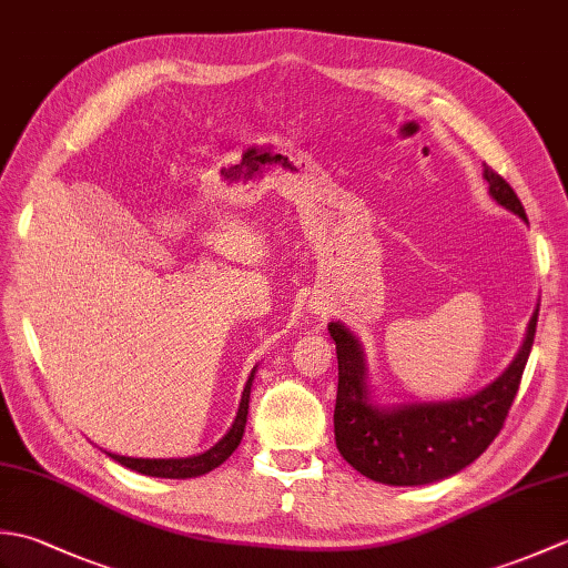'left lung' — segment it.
<instances>
[{"label": "left lung", "mask_w": 568, "mask_h": 568, "mask_svg": "<svg viewBox=\"0 0 568 568\" xmlns=\"http://www.w3.org/2000/svg\"><path fill=\"white\" fill-rule=\"evenodd\" d=\"M490 197L527 224L515 190L484 168ZM539 307L527 324L525 342L513 364L484 390L439 403L381 407L371 400L366 358L356 336L342 322H329V336L339 361V388L334 405L336 449L358 474L388 486H425L449 478L474 464L498 437L520 388L532 352Z\"/></svg>", "instance_id": "obj_1"}]
</instances>
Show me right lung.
Listing matches in <instances>:
<instances>
[{
	"mask_svg": "<svg viewBox=\"0 0 568 568\" xmlns=\"http://www.w3.org/2000/svg\"><path fill=\"white\" fill-rule=\"evenodd\" d=\"M253 376H256V368L251 371L246 388H244V393H241L236 419L232 422V427H229L224 437L212 446V449L202 452L197 456H185V458H134V456H122V454H112V452H106V456H112L114 462H119L131 470H136V474L155 476V478H195L202 474H210L212 468L222 466L226 458L234 454V449L241 444V437H244Z\"/></svg>",
	"mask_w": 568,
	"mask_h": 568,
	"instance_id": "right-lung-1",
	"label": "right lung"
}]
</instances>
